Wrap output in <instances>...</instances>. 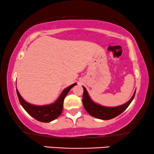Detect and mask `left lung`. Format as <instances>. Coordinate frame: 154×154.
Wrapping results in <instances>:
<instances>
[{
	"label": "left lung",
	"instance_id": "1",
	"mask_svg": "<svg viewBox=\"0 0 154 154\" xmlns=\"http://www.w3.org/2000/svg\"><path fill=\"white\" fill-rule=\"evenodd\" d=\"M83 104L85 107V110L90 116H93L96 119L102 120H110L113 118L118 116L121 114L128 108V106L133 100L135 95L134 91L133 95L130 99V100L125 103L124 104L120 105L117 106H104L94 102L90 97L89 94L86 90V88L83 86Z\"/></svg>",
	"mask_w": 154,
	"mask_h": 154
}]
</instances>
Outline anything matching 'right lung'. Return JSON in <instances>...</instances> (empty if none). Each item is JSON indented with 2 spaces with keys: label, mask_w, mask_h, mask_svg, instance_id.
I'll return each mask as SVG.
<instances>
[{
  "label": "right lung",
  "mask_w": 154,
  "mask_h": 154,
  "mask_svg": "<svg viewBox=\"0 0 154 154\" xmlns=\"http://www.w3.org/2000/svg\"><path fill=\"white\" fill-rule=\"evenodd\" d=\"M77 83H73L69 87L65 88L62 92L60 97L57 98L55 102L50 104L45 105H34L25 101L17 89L19 100L21 105L25 111L31 116L35 119L43 123H49L50 121H54L60 116L63 110V104L64 100L66 97L71 88L75 86Z\"/></svg>",
  "instance_id": "add662e5"
}]
</instances>
